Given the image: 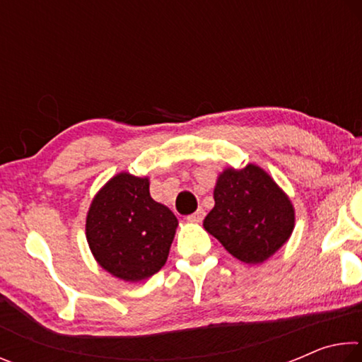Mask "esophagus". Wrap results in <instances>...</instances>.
Returning a JSON list of instances; mask_svg holds the SVG:
<instances>
[{"mask_svg": "<svg viewBox=\"0 0 362 362\" xmlns=\"http://www.w3.org/2000/svg\"><path fill=\"white\" fill-rule=\"evenodd\" d=\"M203 218H204V211L203 209H198L196 212L189 214V216L187 217L188 222H193V223H199Z\"/></svg>", "mask_w": 362, "mask_h": 362, "instance_id": "34e87169", "label": "esophagus"}]
</instances>
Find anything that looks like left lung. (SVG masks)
<instances>
[{
	"label": "left lung",
	"instance_id": "obj_1",
	"mask_svg": "<svg viewBox=\"0 0 362 362\" xmlns=\"http://www.w3.org/2000/svg\"><path fill=\"white\" fill-rule=\"evenodd\" d=\"M214 201L204 228L241 262L262 263L289 240L296 222L293 207L259 166L223 170Z\"/></svg>",
	"mask_w": 362,
	"mask_h": 362
}]
</instances>
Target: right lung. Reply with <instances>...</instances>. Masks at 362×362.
<instances>
[{"label": "right lung", "mask_w": 362, "mask_h": 362, "mask_svg": "<svg viewBox=\"0 0 362 362\" xmlns=\"http://www.w3.org/2000/svg\"><path fill=\"white\" fill-rule=\"evenodd\" d=\"M177 223L173 211L150 196L146 177L121 173L90 204L86 238L102 268L136 283L164 267Z\"/></svg>", "instance_id": "add662e5"}]
</instances>
